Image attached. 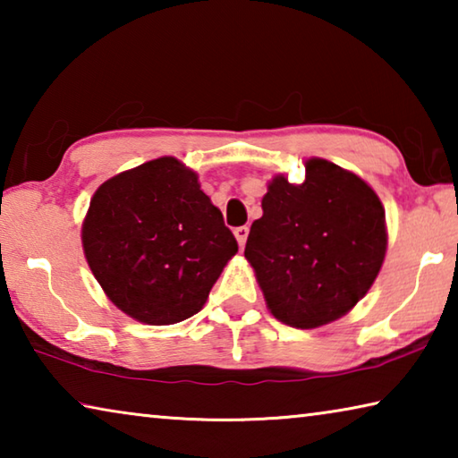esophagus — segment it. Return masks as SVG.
<instances>
[{
    "mask_svg": "<svg viewBox=\"0 0 458 458\" xmlns=\"http://www.w3.org/2000/svg\"><path fill=\"white\" fill-rule=\"evenodd\" d=\"M234 236H236V240H238V246L244 248L246 238H248V226H238V228H234Z\"/></svg>",
    "mask_w": 458,
    "mask_h": 458,
    "instance_id": "34e87169",
    "label": "esophagus"
}]
</instances>
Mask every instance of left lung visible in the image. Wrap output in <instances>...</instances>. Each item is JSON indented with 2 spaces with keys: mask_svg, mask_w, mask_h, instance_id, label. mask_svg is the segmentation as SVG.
Here are the masks:
<instances>
[{
  "mask_svg": "<svg viewBox=\"0 0 458 458\" xmlns=\"http://www.w3.org/2000/svg\"><path fill=\"white\" fill-rule=\"evenodd\" d=\"M386 248V214L376 191L347 169L311 157L303 183L283 174L268 182L244 257L270 313L291 327L313 329L358 305Z\"/></svg>",
  "mask_w": 458,
  "mask_h": 458,
  "instance_id": "8db88e82",
  "label": "left lung"
}]
</instances>
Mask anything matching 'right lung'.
I'll use <instances>...</instances> for the list:
<instances>
[{
  "mask_svg": "<svg viewBox=\"0 0 458 458\" xmlns=\"http://www.w3.org/2000/svg\"><path fill=\"white\" fill-rule=\"evenodd\" d=\"M92 275L123 313L174 325L204 307L238 242L198 174L159 157L106 180L82 222Z\"/></svg>",
  "mask_w": 458,
  "mask_h": 458,
  "instance_id": "obj_1",
  "label": "right lung"
}]
</instances>
